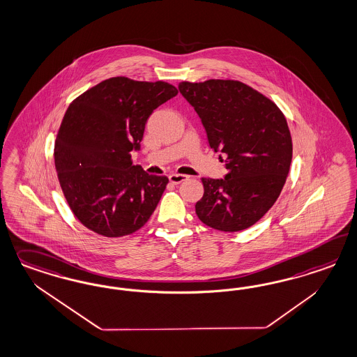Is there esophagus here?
<instances>
[{
    "mask_svg": "<svg viewBox=\"0 0 357 357\" xmlns=\"http://www.w3.org/2000/svg\"><path fill=\"white\" fill-rule=\"evenodd\" d=\"M188 178H189V176H186V174H178V173L169 174V181H171L173 185L181 184L183 181L188 180Z\"/></svg>",
    "mask_w": 357,
    "mask_h": 357,
    "instance_id": "obj_1",
    "label": "esophagus"
}]
</instances>
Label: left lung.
I'll use <instances>...</instances> for the list:
<instances>
[{"label":"left lung","mask_w":357,"mask_h":357,"mask_svg":"<svg viewBox=\"0 0 357 357\" xmlns=\"http://www.w3.org/2000/svg\"><path fill=\"white\" fill-rule=\"evenodd\" d=\"M178 89L199 115L208 146L226 158L225 178H201L197 217L215 230L253 226L275 205L293 158L284 113L272 100L236 80L183 81Z\"/></svg>","instance_id":"left-lung-1"}]
</instances>
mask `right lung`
<instances>
[{"label":"right lung","mask_w":357,"mask_h":357,"mask_svg":"<svg viewBox=\"0 0 357 357\" xmlns=\"http://www.w3.org/2000/svg\"><path fill=\"white\" fill-rule=\"evenodd\" d=\"M178 91L165 81L104 80L75 98L59 127L54 158L59 184L86 229L121 238L142 229L168 184L134 165L152 112Z\"/></svg>","instance_id":"obj_1"}]
</instances>
